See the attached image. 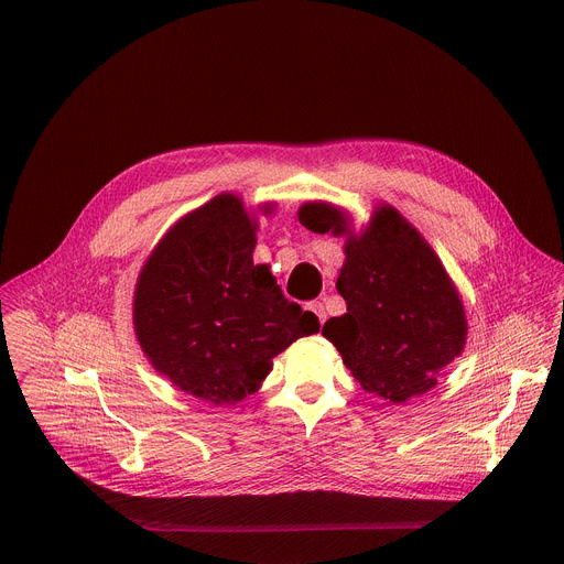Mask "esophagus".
<instances>
[{
    "instance_id": "34e87169",
    "label": "esophagus",
    "mask_w": 564,
    "mask_h": 564,
    "mask_svg": "<svg viewBox=\"0 0 564 564\" xmlns=\"http://www.w3.org/2000/svg\"><path fill=\"white\" fill-rule=\"evenodd\" d=\"M310 310L316 314L318 324H324V321L328 318V312H326V307H324V303H321V301H314V303H310Z\"/></svg>"
}]
</instances>
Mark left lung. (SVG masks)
Returning <instances> with one entry per match:
<instances>
[{
  "label": "left lung",
  "instance_id": "8db88e82",
  "mask_svg": "<svg viewBox=\"0 0 564 564\" xmlns=\"http://www.w3.org/2000/svg\"><path fill=\"white\" fill-rule=\"evenodd\" d=\"M299 220L312 231L348 238L337 279L348 312L328 318L321 333L352 377L390 404L429 392L464 350L466 314L424 236L390 205H379L359 236L328 203H305Z\"/></svg>",
  "mask_w": 564,
  "mask_h": 564
}]
</instances>
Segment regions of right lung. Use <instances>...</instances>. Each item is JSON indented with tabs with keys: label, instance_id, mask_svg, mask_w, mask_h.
<instances>
[{
	"label": "right lung",
	"instance_id": "obj_1",
	"mask_svg": "<svg viewBox=\"0 0 564 564\" xmlns=\"http://www.w3.org/2000/svg\"><path fill=\"white\" fill-rule=\"evenodd\" d=\"M254 248L257 218L238 196L218 194L163 236L135 283L142 352L216 406L252 394L279 352L318 333V318L283 296L268 265H254Z\"/></svg>",
	"mask_w": 564,
	"mask_h": 564
}]
</instances>
